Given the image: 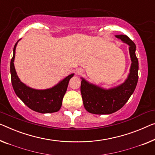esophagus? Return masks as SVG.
<instances>
[{
  "mask_svg": "<svg viewBox=\"0 0 155 155\" xmlns=\"http://www.w3.org/2000/svg\"><path fill=\"white\" fill-rule=\"evenodd\" d=\"M82 73H83V71H82L81 70H78L77 71V74H81Z\"/></svg>",
  "mask_w": 155,
  "mask_h": 155,
  "instance_id": "1",
  "label": "esophagus"
}]
</instances>
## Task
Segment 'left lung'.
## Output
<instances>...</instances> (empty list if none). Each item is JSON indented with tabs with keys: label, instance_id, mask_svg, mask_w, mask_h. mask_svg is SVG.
I'll use <instances>...</instances> for the list:
<instances>
[{
	"label": "left lung",
	"instance_id": "left-lung-1",
	"mask_svg": "<svg viewBox=\"0 0 155 155\" xmlns=\"http://www.w3.org/2000/svg\"><path fill=\"white\" fill-rule=\"evenodd\" d=\"M129 45L131 61L130 72L123 84L110 89H104L90 84L82 78L81 84L83 102L85 110L93 114H113L123 107L137 87L138 78V61L136 55V45L129 37L124 35H115Z\"/></svg>",
	"mask_w": 155,
	"mask_h": 155
}]
</instances>
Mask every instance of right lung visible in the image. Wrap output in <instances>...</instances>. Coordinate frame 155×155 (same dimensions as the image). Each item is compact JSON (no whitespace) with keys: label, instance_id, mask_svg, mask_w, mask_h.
<instances>
[{"label":"right lung","instance_id":"obj_1","mask_svg":"<svg viewBox=\"0 0 155 155\" xmlns=\"http://www.w3.org/2000/svg\"><path fill=\"white\" fill-rule=\"evenodd\" d=\"M17 42L13 49V57L10 62L11 81L14 91L20 100L28 107L41 114H48L58 111L62 106L63 97L68 88L69 81L74 74L69 75L51 88L35 90L31 88L21 81L16 72L14 61Z\"/></svg>","mask_w":155,"mask_h":155}]
</instances>
